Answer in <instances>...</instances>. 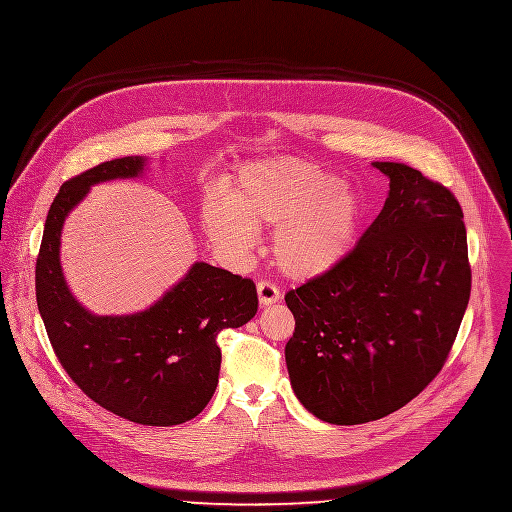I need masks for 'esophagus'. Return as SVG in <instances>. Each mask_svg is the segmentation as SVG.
<instances>
[{
  "label": "esophagus",
  "mask_w": 512,
  "mask_h": 512,
  "mask_svg": "<svg viewBox=\"0 0 512 512\" xmlns=\"http://www.w3.org/2000/svg\"><path fill=\"white\" fill-rule=\"evenodd\" d=\"M256 288H258V300H260L262 306L272 304V302H276L280 298V290L272 282H268V280H258Z\"/></svg>",
  "instance_id": "obj_1"
}]
</instances>
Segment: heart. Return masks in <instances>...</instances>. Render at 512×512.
Here are the masks:
<instances>
[{
  "instance_id": "b5f03b06",
  "label": "heart",
  "mask_w": 512,
  "mask_h": 512,
  "mask_svg": "<svg viewBox=\"0 0 512 512\" xmlns=\"http://www.w3.org/2000/svg\"><path fill=\"white\" fill-rule=\"evenodd\" d=\"M361 197L339 177L300 159H268L240 171L230 199L208 197L201 222L212 242L246 254L252 228H275L272 254L292 278H315L353 248L361 226Z\"/></svg>"
}]
</instances>
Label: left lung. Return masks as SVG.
Masks as SVG:
<instances>
[{
	"label": "left lung",
	"mask_w": 512,
	"mask_h": 512,
	"mask_svg": "<svg viewBox=\"0 0 512 512\" xmlns=\"http://www.w3.org/2000/svg\"><path fill=\"white\" fill-rule=\"evenodd\" d=\"M373 167L389 177L381 214L335 268L284 296L292 389L337 426L381 420L434 381L472 286L454 193L403 163Z\"/></svg>",
	"instance_id": "1"
}]
</instances>
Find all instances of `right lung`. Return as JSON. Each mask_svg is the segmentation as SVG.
Here are the masks:
<instances>
[{
    "mask_svg": "<svg viewBox=\"0 0 512 512\" xmlns=\"http://www.w3.org/2000/svg\"><path fill=\"white\" fill-rule=\"evenodd\" d=\"M141 157L100 163L68 179L54 197L36 260V300L52 349L68 377L100 407L141 426H177L212 399L222 329L246 325L258 311L256 284L195 262L151 309L94 317L70 294L60 268V232L90 185L137 177Z\"/></svg>",
    "mask_w": 512,
    "mask_h": 512,
    "instance_id": "1",
    "label": "right lung"
}]
</instances>
